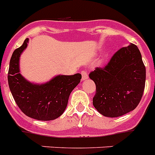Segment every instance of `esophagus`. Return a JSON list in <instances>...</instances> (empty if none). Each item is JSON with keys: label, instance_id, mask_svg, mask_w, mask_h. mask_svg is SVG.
Returning a JSON list of instances; mask_svg holds the SVG:
<instances>
[{"label": "esophagus", "instance_id": "34e87169", "mask_svg": "<svg viewBox=\"0 0 155 155\" xmlns=\"http://www.w3.org/2000/svg\"><path fill=\"white\" fill-rule=\"evenodd\" d=\"M81 74V76H82V80L84 81L87 78V72L85 71V70H82Z\"/></svg>", "mask_w": 155, "mask_h": 155}]
</instances>
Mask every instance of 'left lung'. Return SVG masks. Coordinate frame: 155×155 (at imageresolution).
<instances>
[{"mask_svg":"<svg viewBox=\"0 0 155 155\" xmlns=\"http://www.w3.org/2000/svg\"><path fill=\"white\" fill-rule=\"evenodd\" d=\"M96 85L93 105L106 117H119L134 110L145 87L146 69L137 46L129 45L114 53L107 65L89 74Z\"/></svg>","mask_w":155,"mask_h":155,"instance_id":"obj_1","label":"left lung"}]
</instances>
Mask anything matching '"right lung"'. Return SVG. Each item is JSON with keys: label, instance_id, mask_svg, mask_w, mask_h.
<instances>
[{"label": "right lung", "instance_id": "right-lung-1", "mask_svg": "<svg viewBox=\"0 0 155 155\" xmlns=\"http://www.w3.org/2000/svg\"><path fill=\"white\" fill-rule=\"evenodd\" d=\"M28 42L27 38L11 58L8 75L11 92L19 109L27 116L42 121L55 120L64 113L70 94L80 83L81 74L58 75L41 84L28 81L19 71V58Z\"/></svg>", "mask_w": 155, "mask_h": 155}]
</instances>
